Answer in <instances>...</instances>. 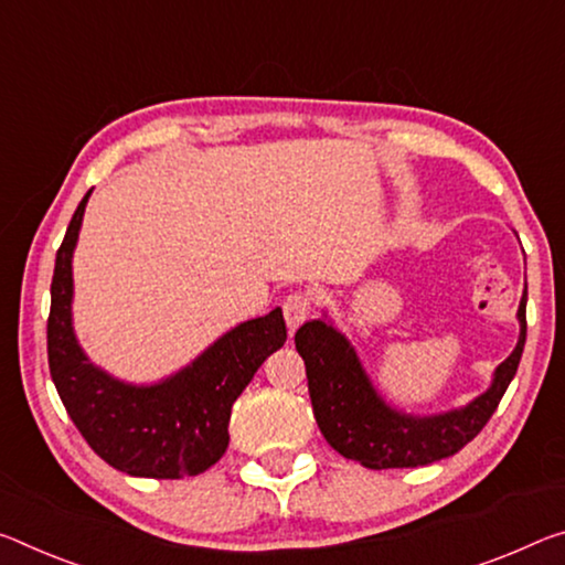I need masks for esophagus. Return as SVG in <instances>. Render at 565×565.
<instances>
[{
    "instance_id": "obj_1",
    "label": "esophagus",
    "mask_w": 565,
    "mask_h": 565,
    "mask_svg": "<svg viewBox=\"0 0 565 565\" xmlns=\"http://www.w3.org/2000/svg\"><path fill=\"white\" fill-rule=\"evenodd\" d=\"M281 309H284L286 324H289V329L294 331V329L301 327L303 321L309 319L311 309H315V299H311L309 294H303V291H294V294H289V297L284 299Z\"/></svg>"
}]
</instances>
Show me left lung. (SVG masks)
I'll use <instances>...</instances> for the list:
<instances>
[{
	"instance_id": "8db88e82",
	"label": "left lung",
	"mask_w": 565,
	"mask_h": 565,
	"mask_svg": "<svg viewBox=\"0 0 565 565\" xmlns=\"http://www.w3.org/2000/svg\"><path fill=\"white\" fill-rule=\"evenodd\" d=\"M525 301L523 294L518 309L521 339L513 354L495 370L486 395L472 399L465 409L423 419L399 415L384 405L366 380L354 349L337 329L321 319L301 324L294 342L307 364L309 397L321 435L339 455L372 470L419 468L462 450L488 425L515 377L525 347Z\"/></svg>"
}]
</instances>
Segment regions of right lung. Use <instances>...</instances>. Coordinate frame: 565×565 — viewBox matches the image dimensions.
Returning a JSON list of instances; mask_svg holds the SVG:
<instances>
[{
    "label": "right lung",
    "mask_w": 565,
    "mask_h": 565,
    "mask_svg": "<svg viewBox=\"0 0 565 565\" xmlns=\"http://www.w3.org/2000/svg\"><path fill=\"white\" fill-rule=\"evenodd\" d=\"M79 201L57 248L47 319V360L57 395L87 445L115 470L175 480L205 472L228 447L231 407L268 354L286 342L281 309L244 321L175 377L130 387L87 362L70 321Z\"/></svg>",
    "instance_id": "add662e5"
}]
</instances>
